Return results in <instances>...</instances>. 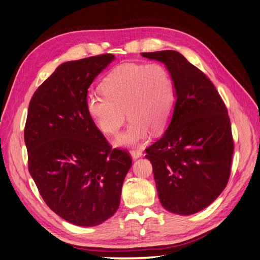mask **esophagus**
Segmentation results:
<instances>
[{"label": "esophagus", "instance_id": "1", "mask_svg": "<svg viewBox=\"0 0 260 260\" xmlns=\"http://www.w3.org/2000/svg\"><path fill=\"white\" fill-rule=\"evenodd\" d=\"M131 155H132V157H133L134 159H136V158H140L143 155V153H142L141 150H132L131 151Z\"/></svg>", "mask_w": 260, "mask_h": 260}]
</instances>
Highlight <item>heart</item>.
I'll use <instances>...</instances> for the list:
<instances>
[{
    "instance_id": "heart-1",
    "label": "heart",
    "mask_w": 260,
    "mask_h": 260,
    "mask_svg": "<svg viewBox=\"0 0 260 260\" xmlns=\"http://www.w3.org/2000/svg\"><path fill=\"white\" fill-rule=\"evenodd\" d=\"M102 90L103 93H88L86 107L103 133L117 135L126 114L131 118L117 145L139 144L146 139L148 129L154 133L163 131L172 117L174 84L161 63L119 64L103 80Z\"/></svg>"
}]
</instances>
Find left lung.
I'll return each instance as SVG.
<instances>
[{
    "instance_id": "1",
    "label": "left lung",
    "mask_w": 260,
    "mask_h": 260,
    "mask_svg": "<svg viewBox=\"0 0 260 260\" xmlns=\"http://www.w3.org/2000/svg\"><path fill=\"white\" fill-rule=\"evenodd\" d=\"M172 77L175 104L169 127L146 148L159 202L190 215L211 204L228 183L234 140L227 108L208 77L178 51L144 52Z\"/></svg>"
}]
</instances>
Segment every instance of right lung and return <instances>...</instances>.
I'll use <instances>...</instances> for the list:
<instances>
[{
  "label": "right lung",
  "mask_w": 260,
  "mask_h": 260,
  "mask_svg": "<svg viewBox=\"0 0 260 260\" xmlns=\"http://www.w3.org/2000/svg\"><path fill=\"white\" fill-rule=\"evenodd\" d=\"M68 61L33 93L24 127L29 172L47 206L66 221L93 227L117 211L129 154L114 148L86 107L88 88L113 61Z\"/></svg>",
  "instance_id": "right-lung-1"
}]
</instances>
